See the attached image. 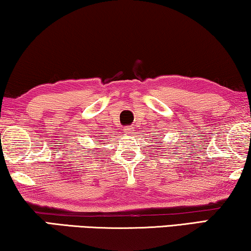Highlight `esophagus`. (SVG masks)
Listing matches in <instances>:
<instances>
[{"mask_svg": "<svg viewBox=\"0 0 251 251\" xmlns=\"http://www.w3.org/2000/svg\"><path fill=\"white\" fill-rule=\"evenodd\" d=\"M132 129H133V126H126V128H125V131H126V132H130V131H131Z\"/></svg>", "mask_w": 251, "mask_h": 251, "instance_id": "obj_1", "label": "esophagus"}]
</instances>
